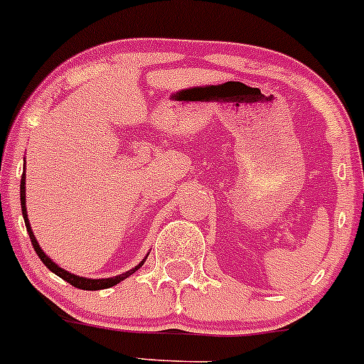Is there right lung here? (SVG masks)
<instances>
[{
    "mask_svg": "<svg viewBox=\"0 0 364 364\" xmlns=\"http://www.w3.org/2000/svg\"><path fill=\"white\" fill-rule=\"evenodd\" d=\"M20 205H22V215H23V221H26V228H27V233H29L31 237V242H33V247L36 250V254L39 255V259L43 261V264H45L48 269L53 271L57 277H60L62 279H65L67 283H70L72 287H75V289H81V290H103V289H110V287L117 285V283H121L122 279H126L127 277H131L133 273H136V271L141 267V264L134 267V269L127 271V273L124 274H119V277L115 278H102V279H91V278H81V277H75V274L69 273V271L62 269V267H58L55 262H51V259L48 257V255L43 252L41 247H39L38 240H36L33 230H31V225H29V219H27V210H26V174H22V179H20Z\"/></svg>",
    "mask_w": 364,
    "mask_h": 364,
    "instance_id": "add662e5",
    "label": "right lung"
}]
</instances>
